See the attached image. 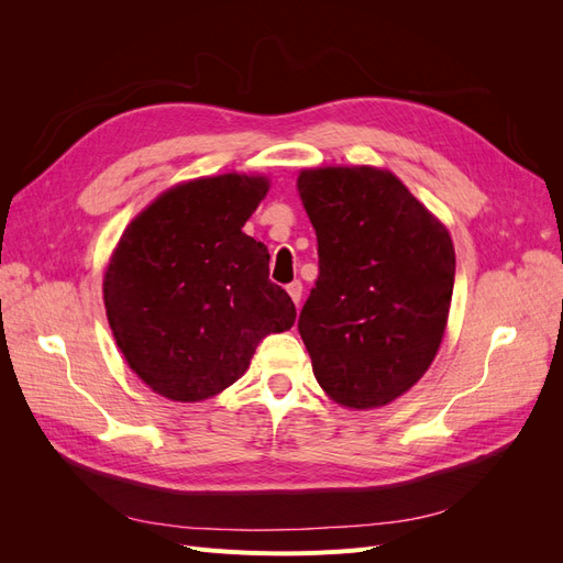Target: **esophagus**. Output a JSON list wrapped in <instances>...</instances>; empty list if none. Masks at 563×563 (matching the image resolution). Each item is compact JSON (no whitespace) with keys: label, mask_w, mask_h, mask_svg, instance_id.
I'll return each instance as SVG.
<instances>
[{"label":"esophagus","mask_w":563,"mask_h":563,"mask_svg":"<svg viewBox=\"0 0 563 563\" xmlns=\"http://www.w3.org/2000/svg\"><path fill=\"white\" fill-rule=\"evenodd\" d=\"M286 291H288V296L294 298V302H296V308L300 305V298H302V284L296 279V282H291L286 286Z\"/></svg>","instance_id":"34e87169"}]
</instances>
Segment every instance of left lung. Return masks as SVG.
I'll list each match as a JSON object with an SVG mask.
<instances>
[{"label": "left lung", "instance_id": "1", "mask_svg": "<svg viewBox=\"0 0 563 563\" xmlns=\"http://www.w3.org/2000/svg\"><path fill=\"white\" fill-rule=\"evenodd\" d=\"M298 192L319 253L298 319L314 378L343 406H385L422 378L444 338L451 236L380 168H312L300 174Z\"/></svg>", "mask_w": 563, "mask_h": 563}]
</instances>
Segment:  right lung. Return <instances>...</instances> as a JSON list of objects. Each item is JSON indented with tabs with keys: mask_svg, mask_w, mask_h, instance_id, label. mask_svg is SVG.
Segmentation results:
<instances>
[{
	"mask_svg": "<svg viewBox=\"0 0 563 563\" xmlns=\"http://www.w3.org/2000/svg\"><path fill=\"white\" fill-rule=\"evenodd\" d=\"M265 178L183 183L131 220L106 272L110 329L147 387L201 401L244 376L255 345L294 327L296 305L269 282V251L242 228Z\"/></svg>",
	"mask_w": 563,
	"mask_h": 563,
	"instance_id": "right-lung-1",
	"label": "right lung"
}]
</instances>
